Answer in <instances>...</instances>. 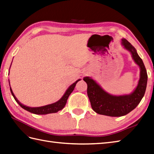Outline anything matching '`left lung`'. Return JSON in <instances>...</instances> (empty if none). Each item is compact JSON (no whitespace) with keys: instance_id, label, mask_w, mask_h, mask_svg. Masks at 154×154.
<instances>
[{"instance_id":"8db88e82","label":"left lung","mask_w":154,"mask_h":154,"mask_svg":"<svg viewBox=\"0 0 154 154\" xmlns=\"http://www.w3.org/2000/svg\"><path fill=\"white\" fill-rule=\"evenodd\" d=\"M121 45L131 54L134 62L140 67V79L138 85L130 94L115 96L106 92L90 77H84L87 84V94L92 109L98 114L110 117L125 116L136 108L144 96L148 75L142 60L134 46L125 38L121 39Z\"/></svg>"}]
</instances>
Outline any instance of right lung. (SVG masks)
<instances>
[{
	"mask_svg": "<svg viewBox=\"0 0 154 154\" xmlns=\"http://www.w3.org/2000/svg\"><path fill=\"white\" fill-rule=\"evenodd\" d=\"M80 80L81 79H78L77 81L75 82L74 83H73L72 85H70L69 88L66 90V92L64 93V94L63 95L62 97L58 101H57L55 103H51V104H48V105L41 106V107H35V108L28 107V106L23 105L22 103H21L18 101V100L16 98L15 95L14 94L11 88V87H10V91H11V93L13 96V97L14 98V99H15V100L23 109H26V110L28 111V112H29L32 113L37 114V115H46V114L58 112V111L64 108V107H65L67 99H68V97L69 96V95L71 94V92H72L74 90V88H75V85H76L77 82L79 81H80ZM9 85H10V81H9Z\"/></svg>",
	"mask_w": 154,
	"mask_h": 154,
	"instance_id": "1",
	"label": "right lung"
}]
</instances>
